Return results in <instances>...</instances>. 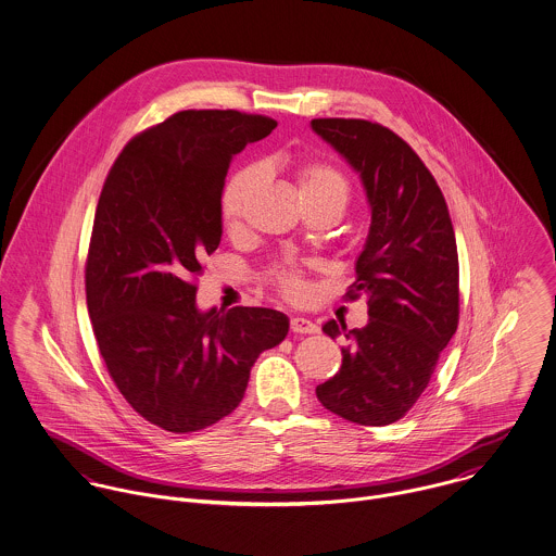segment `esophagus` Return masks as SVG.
<instances>
[{
	"label": "esophagus",
	"instance_id": "obj_1",
	"mask_svg": "<svg viewBox=\"0 0 556 556\" xmlns=\"http://www.w3.org/2000/svg\"><path fill=\"white\" fill-rule=\"evenodd\" d=\"M290 328H292V332H296V334H315V332L319 330L307 317H292V319H290Z\"/></svg>",
	"mask_w": 556,
	"mask_h": 556
}]
</instances>
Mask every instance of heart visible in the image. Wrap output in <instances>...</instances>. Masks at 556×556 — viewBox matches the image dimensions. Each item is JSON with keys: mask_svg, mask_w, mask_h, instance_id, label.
<instances>
[{"mask_svg": "<svg viewBox=\"0 0 556 556\" xmlns=\"http://www.w3.org/2000/svg\"><path fill=\"white\" fill-rule=\"evenodd\" d=\"M294 179H296V189L303 200L307 202H326L337 208H345L352 195V187L348 177L332 166L330 162L324 160H299L294 164ZM260 181V168L255 164L239 168L224 186L219 208H222V219L226 230L237 232L243 226L245 217V206H248L249 195L253 187ZM270 283L277 288V292L290 301H299L307 294V283L303 275L296 268L281 266L270 273Z\"/></svg>", "mask_w": 556, "mask_h": 556, "instance_id": "1", "label": "heart"}]
</instances>
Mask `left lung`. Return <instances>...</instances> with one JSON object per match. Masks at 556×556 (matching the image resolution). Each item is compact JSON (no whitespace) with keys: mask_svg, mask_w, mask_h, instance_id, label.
Listing matches in <instances>:
<instances>
[{"mask_svg":"<svg viewBox=\"0 0 556 556\" xmlns=\"http://www.w3.org/2000/svg\"><path fill=\"white\" fill-rule=\"evenodd\" d=\"M311 127L361 173L370 206L367 245L348 296H369V324L348 330L343 365L319 383V403L363 427L401 420L431 381L458 328V251L445 198L418 153L365 119H313Z\"/></svg>","mask_w":556,"mask_h":556,"instance_id":"obj_1","label":"left lung"}]
</instances>
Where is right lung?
<instances>
[{
    "instance_id": "1",
    "label": "right lung",
    "mask_w": 556,
    "mask_h": 556,
    "mask_svg": "<svg viewBox=\"0 0 556 556\" xmlns=\"http://www.w3.org/2000/svg\"><path fill=\"white\" fill-rule=\"evenodd\" d=\"M277 122L239 111H181L134 136L102 187L85 264L100 354L136 414L202 431L243 401L249 370L290 319L264 307H195L204 257L222 241L230 162Z\"/></svg>"
}]
</instances>
